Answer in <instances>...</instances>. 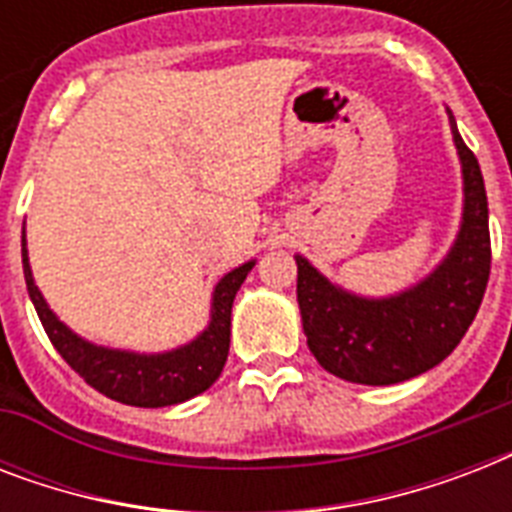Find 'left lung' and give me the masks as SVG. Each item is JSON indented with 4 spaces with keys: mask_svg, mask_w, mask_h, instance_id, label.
<instances>
[{
    "mask_svg": "<svg viewBox=\"0 0 512 512\" xmlns=\"http://www.w3.org/2000/svg\"><path fill=\"white\" fill-rule=\"evenodd\" d=\"M452 122L465 175V212L449 257L409 292L364 300L329 284L297 255V303L308 348L327 372L361 385H393L441 364L465 337L492 271L489 204L476 154Z\"/></svg>",
    "mask_w": 512,
    "mask_h": 512,
    "instance_id": "1",
    "label": "left lung"
}]
</instances>
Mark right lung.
<instances>
[{
  "label": "right lung",
  "instance_id": "1",
  "mask_svg": "<svg viewBox=\"0 0 512 512\" xmlns=\"http://www.w3.org/2000/svg\"><path fill=\"white\" fill-rule=\"evenodd\" d=\"M255 263L239 265L236 271L220 279L212 295V324L204 335H199L183 348L162 353V356H138L124 350L98 348L92 342L76 337L68 327H63L55 313L47 308L44 297L39 295L26 257V236H23V276H26L28 297L42 321L44 332L50 337L63 361L82 377L90 388L103 396L114 398L127 406H172L188 398L199 396L220 377L231 345V308L233 297L247 279Z\"/></svg>",
  "mask_w": 512,
  "mask_h": 512
}]
</instances>
